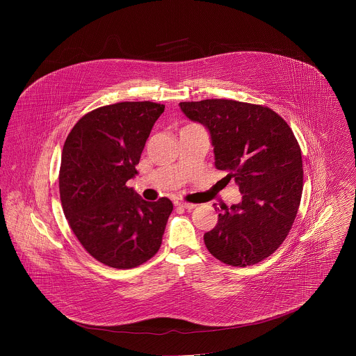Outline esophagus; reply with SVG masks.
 <instances>
[{
  "label": "esophagus",
  "mask_w": 356,
  "mask_h": 356,
  "mask_svg": "<svg viewBox=\"0 0 356 356\" xmlns=\"http://www.w3.org/2000/svg\"><path fill=\"white\" fill-rule=\"evenodd\" d=\"M175 205H177V207H183V208H186V209H192V208H195V204L186 203V202H183V200H180V199H176V200H175Z\"/></svg>",
  "instance_id": "esophagus-1"
}]
</instances>
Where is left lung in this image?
<instances>
[{
	"instance_id": "left-lung-1",
	"label": "left lung",
	"mask_w": 356,
	"mask_h": 356,
	"mask_svg": "<svg viewBox=\"0 0 356 356\" xmlns=\"http://www.w3.org/2000/svg\"><path fill=\"white\" fill-rule=\"evenodd\" d=\"M179 105L209 131L216 168L241 193L240 203L222 208L204 243L225 264L254 266L280 247L296 218L303 192L299 143L287 122L263 105L222 99Z\"/></svg>"
}]
</instances>
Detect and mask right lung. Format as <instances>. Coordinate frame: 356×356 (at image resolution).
Segmentation results:
<instances>
[{
    "instance_id": "1",
    "label": "right lung",
    "mask_w": 356,
    "mask_h": 356,
    "mask_svg": "<svg viewBox=\"0 0 356 356\" xmlns=\"http://www.w3.org/2000/svg\"><path fill=\"white\" fill-rule=\"evenodd\" d=\"M164 108L151 102L100 106L65 140L58 175L63 211L85 251L108 267L135 268L161 245L173 204L168 197L143 200L127 181L137 175Z\"/></svg>"
}]
</instances>
